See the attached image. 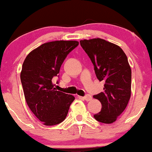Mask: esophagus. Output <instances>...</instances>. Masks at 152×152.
<instances>
[{
  "label": "esophagus",
  "mask_w": 152,
  "mask_h": 152,
  "mask_svg": "<svg viewBox=\"0 0 152 152\" xmlns=\"http://www.w3.org/2000/svg\"><path fill=\"white\" fill-rule=\"evenodd\" d=\"M83 99H85L86 101H90V100L92 99V97L90 94H86V96H84Z\"/></svg>",
  "instance_id": "esophagus-1"
}]
</instances>
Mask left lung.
<instances>
[{
  "mask_svg": "<svg viewBox=\"0 0 152 152\" xmlns=\"http://www.w3.org/2000/svg\"><path fill=\"white\" fill-rule=\"evenodd\" d=\"M81 47L91 61L96 77L104 81V91L94 98L102 104L96 121L111 124L122 113L131 96L132 72L126 54L118 45L102 39L81 40Z\"/></svg>",
  "mask_w": 152,
  "mask_h": 152,
  "instance_id": "left-lung-1",
  "label": "left lung"
}]
</instances>
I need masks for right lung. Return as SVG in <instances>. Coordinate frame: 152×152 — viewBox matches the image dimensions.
<instances>
[{
    "mask_svg": "<svg viewBox=\"0 0 152 152\" xmlns=\"http://www.w3.org/2000/svg\"><path fill=\"white\" fill-rule=\"evenodd\" d=\"M78 45L77 41L45 43L31 51L23 62L20 80L26 102L37 118L47 126L61 123L75 99L72 95L56 91L53 81L59 77L66 56Z\"/></svg>",
    "mask_w": 152,
    "mask_h": 152,
    "instance_id": "obj_1",
    "label": "right lung"
}]
</instances>
